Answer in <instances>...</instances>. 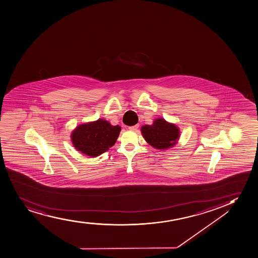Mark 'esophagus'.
Segmentation results:
<instances>
[{
    "instance_id": "1",
    "label": "esophagus",
    "mask_w": 258,
    "mask_h": 258,
    "mask_svg": "<svg viewBox=\"0 0 258 258\" xmlns=\"http://www.w3.org/2000/svg\"><path fill=\"white\" fill-rule=\"evenodd\" d=\"M139 127V125L136 124L135 126H131V127H128V130L131 131H137V128Z\"/></svg>"
}]
</instances>
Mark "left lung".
Listing matches in <instances>:
<instances>
[{
	"label": "left lung",
	"instance_id": "left-lung-1",
	"mask_svg": "<svg viewBox=\"0 0 258 258\" xmlns=\"http://www.w3.org/2000/svg\"><path fill=\"white\" fill-rule=\"evenodd\" d=\"M141 131L146 142L158 150L173 148L180 138L179 127L160 117L155 119L153 124L142 126Z\"/></svg>",
	"mask_w": 258,
	"mask_h": 258
}]
</instances>
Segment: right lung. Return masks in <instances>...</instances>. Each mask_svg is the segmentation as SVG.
<instances>
[{"mask_svg":"<svg viewBox=\"0 0 258 258\" xmlns=\"http://www.w3.org/2000/svg\"><path fill=\"white\" fill-rule=\"evenodd\" d=\"M119 125L113 126L104 119L79 125L71 133V142L76 150L95 158L109 150L118 138Z\"/></svg>","mask_w":258,"mask_h":258,"instance_id":"obj_1","label":"right lung"}]
</instances>
